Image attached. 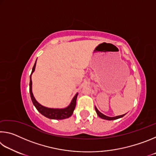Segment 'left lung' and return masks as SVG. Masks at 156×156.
I'll return each instance as SVG.
<instances>
[{"instance_id": "obj_1", "label": "left lung", "mask_w": 156, "mask_h": 156, "mask_svg": "<svg viewBox=\"0 0 156 156\" xmlns=\"http://www.w3.org/2000/svg\"><path fill=\"white\" fill-rule=\"evenodd\" d=\"M95 109H96V112L97 113V115L99 116L100 118H102V119H104V120H116V119H118V118H120L123 117L124 115L125 114H123V115H118V116H115V117H109V116H107L104 115L103 113H102L100 112H99L98 109H97L96 107H95Z\"/></svg>"}]
</instances>
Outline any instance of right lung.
<instances>
[{"mask_svg": "<svg viewBox=\"0 0 156 156\" xmlns=\"http://www.w3.org/2000/svg\"><path fill=\"white\" fill-rule=\"evenodd\" d=\"M36 65V61L34 63V65L32 68V72L30 75V93L31 101H32L33 104L36 109L40 112L42 115L45 116L46 118H49V119H54V120H62L66 119V118H69L71 115L73 114V111L76 107V99H77L78 93L75 95V96L73 98V99L71 102L68 107L65 108H62V109H58V108H49L46 107L43 105H41L39 102L37 101L35 98L34 96V94L32 93V81H31V75L35 71Z\"/></svg>", "mask_w": 156, "mask_h": 156, "instance_id": "right-lung-1", "label": "right lung"}]
</instances>
